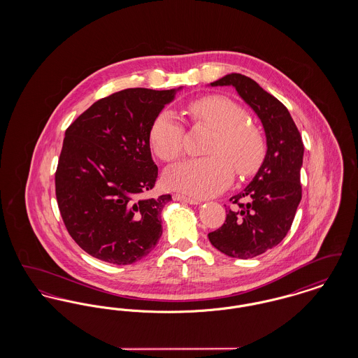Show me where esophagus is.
I'll return each mask as SVG.
<instances>
[{"label":"esophagus","mask_w":358,"mask_h":358,"mask_svg":"<svg viewBox=\"0 0 358 358\" xmlns=\"http://www.w3.org/2000/svg\"><path fill=\"white\" fill-rule=\"evenodd\" d=\"M174 199H176V200H181V201H185L187 204H201V200H199V199H196V197L185 196V194H180V193H176V194H174Z\"/></svg>","instance_id":"34e87169"}]
</instances>
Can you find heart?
I'll use <instances>...</instances> for the list:
<instances>
[{
    "mask_svg": "<svg viewBox=\"0 0 358 358\" xmlns=\"http://www.w3.org/2000/svg\"><path fill=\"white\" fill-rule=\"evenodd\" d=\"M193 120L216 130L206 152L212 155L184 161L166 173L173 189L193 197H210L222 192L238 176L257 171L264 158V139L255 126L248 123L247 111L229 98L208 95L189 103ZM184 123L171 111H161L150 126L149 143L155 155L171 162L184 152Z\"/></svg>",
    "mask_w": 358,
    "mask_h": 358,
    "instance_id": "b5f03b06",
    "label": "heart"
}]
</instances>
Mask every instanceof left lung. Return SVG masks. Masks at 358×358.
<instances>
[{
    "instance_id": "8db88e82",
    "label": "left lung",
    "mask_w": 358,
    "mask_h": 358,
    "mask_svg": "<svg viewBox=\"0 0 358 358\" xmlns=\"http://www.w3.org/2000/svg\"><path fill=\"white\" fill-rule=\"evenodd\" d=\"M212 85H234L262 120L267 154L250 185L229 201L222 227L208 234L210 244L231 257L250 259L278 245L291 228L302 199V136L289 110L248 76L229 73ZM247 199L248 203H241Z\"/></svg>"
}]
</instances>
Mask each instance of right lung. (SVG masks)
<instances>
[{
	"mask_svg": "<svg viewBox=\"0 0 358 358\" xmlns=\"http://www.w3.org/2000/svg\"><path fill=\"white\" fill-rule=\"evenodd\" d=\"M173 98L174 90H122L94 103L66 130L56 200L71 238L88 255L131 264L161 238V212L171 197H145L158 177L149 130Z\"/></svg>",
	"mask_w": 358,
	"mask_h": 358,
	"instance_id": "add662e5",
	"label": "right lung"
}]
</instances>
